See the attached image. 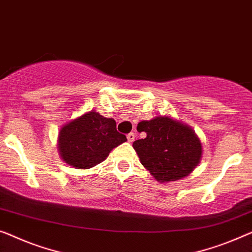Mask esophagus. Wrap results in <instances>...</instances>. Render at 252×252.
I'll use <instances>...</instances> for the list:
<instances>
[{
  "mask_svg": "<svg viewBox=\"0 0 252 252\" xmlns=\"http://www.w3.org/2000/svg\"><path fill=\"white\" fill-rule=\"evenodd\" d=\"M126 138H127V141L129 142H133L134 141V138H136V133L133 132H130L126 134Z\"/></svg>",
  "mask_w": 252,
  "mask_h": 252,
  "instance_id": "esophagus-1",
  "label": "esophagus"
}]
</instances>
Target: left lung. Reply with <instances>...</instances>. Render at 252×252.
<instances>
[{"label": "left lung", "mask_w": 252, "mask_h": 252, "mask_svg": "<svg viewBox=\"0 0 252 252\" xmlns=\"http://www.w3.org/2000/svg\"><path fill=\"white\" fill-rule=\"evenodd\" d=\"M146 138L133 142L141 164L157 181H176L193 171L201 157V144L189 126L167 116L141 121L137 126Z\"/></svg>", "instance_id": "1"}]
</instances>
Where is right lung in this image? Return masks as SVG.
<instances>
[{"mask_svg":"<svg viewBox=\"0 0 252 252\" xmlns=\"http://www.w3.org/2000/svg\"><path fill=\"white\" fill-rule=\"evenodd\" d=\"M125 141L126 137L116 130L113 119L88 112L62 127L59 149L64 162L85 170L102 163L112 149Z\"/></svg>","mask_w":252,"mask_h":252,"instance_id":"right-lung-1","label":"right lung"}]
</instances>
